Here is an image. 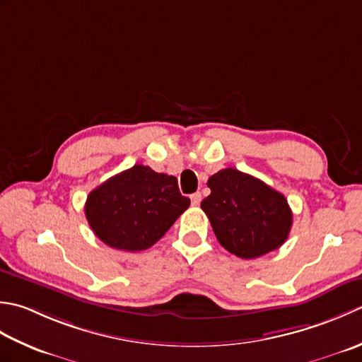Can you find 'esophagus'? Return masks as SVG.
Masks as SVG:
<instances>
[{"mask_svg":"<svg viewBox=\"0 0 362 362\" xmlns=\"http://www.w3.org/2000/svg\"><path fill=\"white\" fill-rule=\"evenodd\" d=\"M190 202H192V204H194V206L200 204V202H202V194H200V192H197V194H192L190 195Z\"/></svg>","mask_w":362,"mask_h":362,"instance_id":"1","label":"esophagus"}]
</instances>
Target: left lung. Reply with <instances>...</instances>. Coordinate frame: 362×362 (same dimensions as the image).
Returning <instances> with one entry per match:
<instances>
[{
    "label": "left lung",
    "instance_id": "left-lung-1",
    "mask_svg": "<svg viewBox=\"0 0 362 362\" xmlns=\"http://www.w3.org/2000/svg\"><path fill=\"white\" fill-rule=\"evenodd\" d=\"M211 195L202 202L211 226L228 252L253 259L279 248L292 226L286 197L264 181L235 168H223L208 180Z\"/></svg>",
    "mask_w": 362,
    "mask_h": 362
}]
</instances>
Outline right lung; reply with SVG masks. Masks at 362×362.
Here are the masks:
<instances>
[{"instance_id": "1", "label": "right lung", "mask_w": 362, "mask_h": 362, "mask_svg": "<svg viewBox=\"0 0 362 362\" xmlns=\"http://www.w3.org/2000/svg\"><path fill=\"white\" fill-rule=\"evenodd\" d=\"M189 204L175 176L134 165L93 189L84 211L95 235L106 245L140 252L170 230Z\"/></svg>"}]
</instances>
